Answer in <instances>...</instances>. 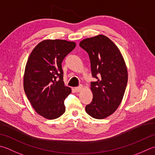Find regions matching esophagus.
Here are the masks:
<instances>
[{"label": "esophagus", "mask_w": 155, "mask_h": 155, "mask_svg": "<svg viewBox=\"0 0 155 155\" xmlns=\"http://www.w3.org/2000/svg\"><path fill=\"white\" fill-rule=\"evenodd\" d=\"M82 89H83V86H82V85H80L79 87H75V88H74V90H75V91H76V92H80L82 90Z\"/></svg>", "instance_id": "1"}]
</instances>
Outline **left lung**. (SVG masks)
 Listing matches in <instances>:
<instances>
[{"label": "left lung", "mask_w": 155, "mask_h": 155, "mask_svg": "<svg viewBox=\"0 0 155 155\" xmlns=\"http://www.w3.org/2000/svg\"><path fill=\"white\" fill-rule=\"evenodd\" d=\"M80 47L89 56L95 82L91 83L92 101L87 113L95 119H104L114 113L122 102L128 83V71L120 50L104 35L81 41Z\"/></svg>", "instance_id": "8db88e82"}]
</instances>
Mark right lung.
<instances>
[{
	"label": "right lung",
	"mask_w": 155,
	"mask_h": 155,
	"mask_svg": "<svg viewBox=\"0 0 155 155\" xmlns=\"http://www.w3.org/2000/svg\"><path fill=\"white\" fill-rule=\"evenodd\" d=\"M76 44L62 39H47L39 43L27 60L23 87L32 107L49 120L65 112L64 99L71 89L63 81L62 62Z\"/></svg>",
	"instance_id": "obj_1"
}]
</instances>
